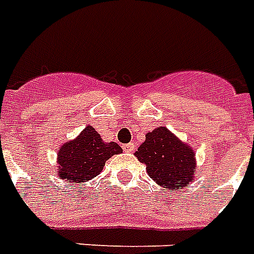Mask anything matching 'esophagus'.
I'll list each match as a JSON object with an SVG mask.
<instances>
[{"mask_svg": "<svg viewBox=\"0 0 254 254\" xmlns=\"http://www.w3.org/2000/svg\"><path fill=\"white\" fill-rule=\"evenodd\" d=\"M134 149H135L134 142H130V143H127V145H124V150L127 151V153H131V151H134Z\"/></svg>", "mask_w": 254, "mask_h": 254, "instance_id": "1", "label": "esophagus"}]
</instances>
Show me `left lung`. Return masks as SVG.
Here are the masks:
<instances>
[{"label":"left lung","mask_w":254,"mask_h":254,"mask_svg":"<svg viewBox=\"0 0 254 254\" xmlns=\"http://www.w3.org/2000/svg\"><path fill=\"white\" fill-rule=\"evenodd\" d=\"M146 165L147 175L163 189L181 190L196 175L195 151L166 127L146 133V138L134 153Z\"/></svg>","instance_id":"left-lung-1"}]
</instances>
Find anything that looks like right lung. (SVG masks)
<instances>
[{
    "mask_svg": "<svg viewBox=\"0 0 254 254\" xmlns=\"http://www.w3.org/2000/svg\"><path fill=\"white\" fill-rule=\"evenodd\" d=\"M123 153L116 142H104L91 125L85 127L76 138L59 147L57 175L67 183H84L103 171L105 162L115 154Z\"/></svg>",
    "mask_w": 254,
    "mask_h": 254,
    "instance_id": "right-lung-1",
    "label": "right lung"
}]
</instances>
